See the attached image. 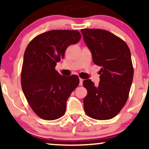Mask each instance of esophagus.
Returning a JSON list of instances; mask_svg holds the SVG:
<instances>
[{
    "label": "esophagus",
    "mask_w": 149,
    "mask_h": 149,
    "mask_svg": "<svg viewBox=\"0 0 149 149\" xmlns=\"http://www.w3.org/2000/svg\"><path fill=\"white\" fill-rule=\"evenodd\" d=\"M80 82H79V85H82V82H83V79H82V78H80Z\"/></svg>",
    "instance_id": "esophagus-1"
}]
</instances>
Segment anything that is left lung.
<instances>
[{"label":"left lung","instance_id":"1","mask_svg":"<svg viewBox=\"0 0 149 149\" xmlns=\"http://www.w3.org/2000/svg\"><path fill=\"white\" fill-rule=\"evenodd\" d=\"M81 33L94 64L101 67L98 86L89 79L83 81L87 90L84 110L92 119H112L124 107L131 87L134 71L130 49L124 41L105 30L85 28Z\"/></svg>","mask_w":149,"mask_h":149}]
</instances>
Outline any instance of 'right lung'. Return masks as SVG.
Here are the masks:
<instances>
[{"mask_svg": "<svg viewBox=\"0 0 149 149\" xmlns=\"http://www.w3.org/2000/svg\"><path fill=\"white\" fill-rule=\"evenodd\" d=\"M81 37L77 30H53L36 36L27 46L21 87L30 107L41 119L55 120L65 113L66 103L79 85V78L61 76L55 68L67 48Z\"/></svg>", "mask_w": 149, "mask_h": 149, "instance_id": "add662e5", "label": "right lung"}]
</instances>
